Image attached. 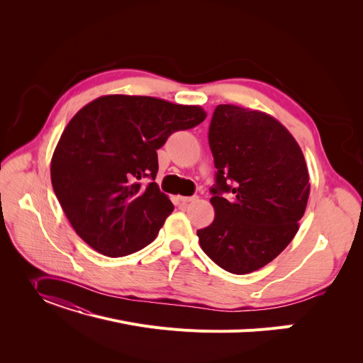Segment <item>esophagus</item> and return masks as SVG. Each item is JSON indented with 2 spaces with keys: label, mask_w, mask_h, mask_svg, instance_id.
I'll use <instances>...</instances> for the list:
<instances>
[{
  "label": "esophagus",
  "mask_w": 363,
  "mask_h": 363,
  "mask_svg": "<svg viewBox=\"0 0 363 363\" xmlns=\"http://www.w3.org/2000/svg\"><path fill=\"white\" fill-rule=\"evenodd\" d=\"M199 197L197 196H191V197H179V200L184 203V204H186V203H191V201H196Z\"/></svg>",
  "instance_id": "obj_1"
}]
</instances>
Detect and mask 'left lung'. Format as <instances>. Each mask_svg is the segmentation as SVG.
Wrapping results in <instances>:
<instances>
[{
  "instance_id": "1",
  "label": "left lung",
  "mask_w": 363,
  "mask_h": 363,
  "mask_svg": "<svg viewBox=\"0 0 363 363\" xmlns=\"http://www.w3.org/2000/svg\"><path fill=\"white\" fill-rule=\"evenodd\" d=\"M208 145L218 169L211 188L215 219L197 231L199 241L222 269L250 274L272 262L298 231L311 193L306 160L275 118L234 104L215 108Z\"/></svg>"
}]
</instances>
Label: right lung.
<instances>
[{"mask_svg": "<svg viewBox=\"0 0 363 363\" xmlns=\"http://www.w3.org/2000/svg\"><path fill=\"white\" fill-rule=\"evenodd\" d=\"M200 106L143 95H103L65 128L51 159V184L73 230L108 257L155 240L174 204L155 181L157 150L170 133L206 119Z\"/></svg>", "mask_w": 363, "mask_h": 363, "instance_id": "right-lung-1", "label": "right lung"}]
</instances>
